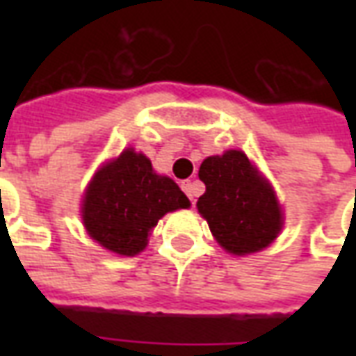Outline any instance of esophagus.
<instances>
[{"mask_svg": "<svg viewBox=\"0 0 356 356\" xmlns=\"http://www.w3.org/2000/svg\"><path fill=\"white\" fill-rule=\"evenodd\" d=\"M181 188H183V193H185L191 200H194V191H193V183H191V181H183V183H181Z\"/></svg>", "mask_w": 356, "mask_h": 356, "instance_id": "34e87169", "label": "esophagus"}]
</instances>
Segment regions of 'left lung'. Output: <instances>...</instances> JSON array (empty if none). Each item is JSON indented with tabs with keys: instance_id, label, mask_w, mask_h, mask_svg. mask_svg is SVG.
I'll return each instance as SVG.
<instances>
[{
	"instance_id": "8db88e82",
	"label": "left lung",
	"mask_w": 356,
	"mask_h": 356,
	"mask_svg": "<svg viewBox=\"0 0 356 356\" xmlns=\"http://www.w3.org/2000/svg\"><path fill=\"white\" fill-rule=\"evenodd\" d=\"M198 177L206 193L196 208L229 254H254L276 238L282 229V211L275 191L244 152L209 156L202 162Z\"/></svg>"
}]
</instances>
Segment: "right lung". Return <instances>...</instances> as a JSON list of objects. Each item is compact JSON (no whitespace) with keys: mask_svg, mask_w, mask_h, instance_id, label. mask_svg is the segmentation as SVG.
<instances>
[{"mask_svg":"<svg viewBox=\"0 0 356 356\" xmlns=\"http://www.w3.org/2000/svg\"><path fill=\"white\" fill-rule=\"evenodd\" d=\"M188 206L191 202L175 181L156 175L147 156L127 148L97 171L81 213L89 236L102 248L137 255L160 217Z\"/></svg>","mask_w":356,"mask_h":356,"instance_id":"right-lung-1","label":"right lung"}]
</instances>
